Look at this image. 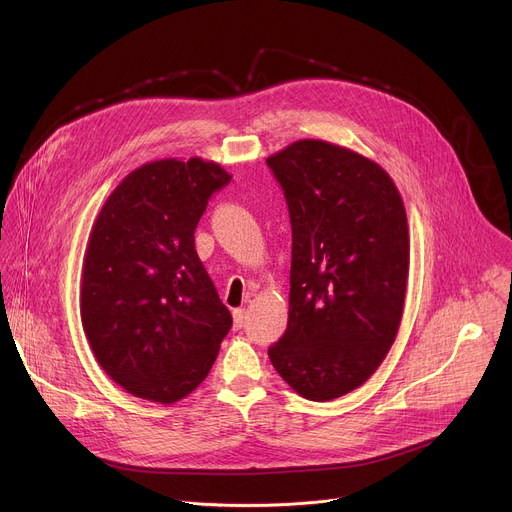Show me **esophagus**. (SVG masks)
Returning <instances> with one entry per match:
<instances>
[{"instance_id": "1", "label": "esophagus", "mask_w": 512, "mask_h": 512, "mask_svg": "<svg viewBox=\"0 0 512 512\" xmlns=\"http://www.w3.org/2000/svg\"><path fill=\"white\" fill-rule=\"evenodd\" d=\"M245 324V310H233V330H241Z\"/></svg>"}]
</instances>
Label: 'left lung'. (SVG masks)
<instances>
[{"label": "left lung", "mask_w": 512, "mask_h": 512, "mask_svg": "<svg viewBox=\"0 0 512 512\" xmlns=\"http://www.w3.org/2000/svg\"><path fill=\"white\" fill-rule=\"evenodd\" d=\"M291 221L287 330L273 369L310 401L367 383L393 346L407 294L409 227L383 166L344 145L300 139L271 154Z\"/></svg>", "instance_id": "8db88e82"}]
</instances>
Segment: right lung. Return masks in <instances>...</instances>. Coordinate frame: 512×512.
Instances as JSON below:
<instances>
[{
    "mask_svg": "<svg viewBox=\"0 0 512 512\" xmlns=\"http://www.w3.org/2000/svg\"><path fill=\"white\" fill-rule=\"evenodd\" d=\"M231 178L198 156L154 160L129 172L95 218L81 322L101 369L139 399L170 405L190 395L231 330L194 249L208 198Z\"/></svg>",
    "mask_w": 512,
    "mask_h": 512,
    "instance_id": "right-lung-1",
    "label": "right lung"
}]
</instances>
